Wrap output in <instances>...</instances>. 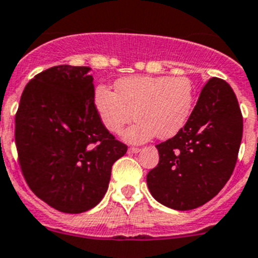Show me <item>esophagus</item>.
<instances>
[{
	"instance_id": "obj_1",
	"label": "esophagus",
	"mask_w": 258,
	"mask_h": 258,
	"mask_svg": "<svg viewBox=\"0 0 258 258\" xmlns=\"http://www.w3.org/2000/svg\"><path fill=\"white\" fill-rule=\"evenodd\" d=\"M128 152L130 154H137V152H140V149L139 147H130Z\"/></svg>"
}]
</instances>
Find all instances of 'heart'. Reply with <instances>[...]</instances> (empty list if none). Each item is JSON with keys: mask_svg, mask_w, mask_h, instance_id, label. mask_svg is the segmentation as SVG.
Listing matches in <instances>:
<instances>
[{"mask_svg": "<svg viewBox=\"0 0 258 258\" xmlns=\"http://www.w3.org/2000/svg\"><path fill=\"white\" fill-rule=\"evenodd\" d=\"M113 92L106 86L94 89L93 103L108 131L124 132V140L142 144L155 136L169 139L186 124L196 103V88L187 77L139 76L123 78Z\"/></svg>", "mask_w": 258, "mask_h": 258, "instance_id": "heart-1", "label": "heart"}]
</instances>
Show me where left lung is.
I'll return each instance as SVG.
<instances>
[{"label": "left lung", "mask_w": 258, "mask_h": 258, "mask_svg": "<svg viewBox=\"0 0 258 258\" xmlns=\"http://www.w3.org/2000/svg\"><path fill=\"white\" fill-rule=\"evenodd\" d=\"M242 132L243 118L233 89L223 79H209L186 124L156 145L159 164L146 177L151 196L176 211L206 204L231 177Z\"/></svg>", "instance_id": "obj_1"}]
</instances>
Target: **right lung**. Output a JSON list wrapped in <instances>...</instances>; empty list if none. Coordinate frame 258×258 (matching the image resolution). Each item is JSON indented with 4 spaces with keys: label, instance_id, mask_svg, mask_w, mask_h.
Here are the masks:
<instances>
[{
    "label": "right lung",
    "instance_id": "right-lung-1",
    "mask_svg": "<svg viewBox=\"0 0 258 258\" xmlns=\"http://www.w3.org/2000/svg\"><path fill=\"white\" fill-rule=\"evenodd\" d=\"M89 67L57 66L25 87L15 117L22 174L41 201L62 213L96 207L112 165L127 146L104 127L94 108Z\"/></svg>",
    "mask_w": 258,
    "mask_h": 258
}]
</instances>
